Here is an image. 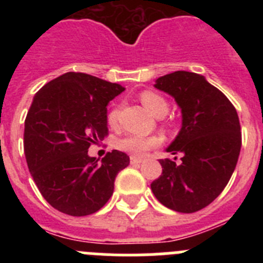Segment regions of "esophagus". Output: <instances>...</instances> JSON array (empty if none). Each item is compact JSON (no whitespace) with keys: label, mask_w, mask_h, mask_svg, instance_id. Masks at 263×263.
Wrapping results in <instances>:
<instances>
[{"label":"esophagus","mask_w":263,"mask_h":263,"mask_svg":"<svg viewBox=\"0 0 263 263\" xmlns=\"http://www.w3.org/2000/svg\"><path fill=\"white\" fill-rule=\"evenodd\" d=\"M130 162L132 164H139L142 162V158H138V157H130Z\"/></svg>","instance_id":"34e87169"}]
</instances>
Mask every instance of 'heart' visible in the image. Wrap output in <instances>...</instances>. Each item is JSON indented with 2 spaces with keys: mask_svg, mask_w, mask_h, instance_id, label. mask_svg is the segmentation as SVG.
<instances>
[{
  "mask_svg": "<svg viewBox=\"0 0 263 263\" xmlns=\"http://www.w3.org/2000/svg\"><path fill=\"white\" fill-rule=\"evenodd\" d=\"M141 101L143 106L152 113L154 117H164L168 111V104L163 97L154 92H143L141 95ZM118 116H120V108L111 109L108 113V124L109 126L115 127L118 122ZM160 143V138L157 136H139V134H127L117 141V147L120 150L134 157H142L147 150L153 147H157Z\"/></svg>",
  "mask_w": 263,
  "mask_h": 263,
  "instance_id": "heart-1",
  "label": "heart"
}]
</instances>
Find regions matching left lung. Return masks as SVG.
<instances>
[{
  "mask_svg": "<svg viewBox=\"0 0 263 263\" xmlns=\"http://www.w3.org/2000/svg\"><path fill=\"white\" fill-rule=\"evenodd\" d=\"M154 87L180 108L182 127L166 152L182 154V162L159 160L162 175L152 183V191L170 210L196 212L221 194L236 168L241 150L238 116L221 90L195 72L160 76Z\"/></svg>",
  "mask_w": 263,
  "mask_h": 263,
  "instance_id": "left-lung-1",
  "label": "left lung"
}]
</instances>
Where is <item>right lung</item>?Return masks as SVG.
I'll list each match as a JSON object with an SVG mask.
<instances>
[{"label":"right lung","instance_id":"1","mask_svg":"<svg viewBox=\"0 0 263 263\" xmlns=\"http://www.w3.org/2000/svg\"><path fill=\"white\" fill-rule=\"evenodd\" d=\"M124 90L117 83L67 72L32 99L25 121V157L42 196L55 210L87 216L110 199L129 157L111 150L99 162L88 148L106 136V106Z\"/></svg>","mask_w":263,"mask_h":263}]
</instances>
